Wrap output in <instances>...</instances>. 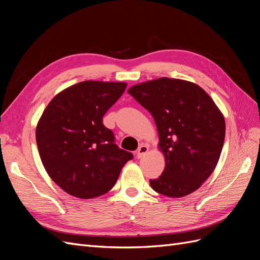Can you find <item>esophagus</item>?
I'll use <instances>...</instances> for the list:
<instances>
[{
	"instance_id": "esophagus-1",
	"label": "esophagus",
	"mask_w": 260,
	"mask_h": 260,
	"mask_svg": "<svg viewBox=\"0 0 260 260\" xmlns=\"http://www.w3.org/2000/svg\"><path fill=\"white\" fill-rule=\"evenodd\" d=\"M147 152H148V146H146V145H141V146L138 148V151H137V157H138L139 159L142 158L143 156L146 155Z\"/></svg>"
}]
</instances>
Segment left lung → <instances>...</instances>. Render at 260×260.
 I'll use <instances>...</instances> for the list:
<instances>
[{"instance_id": "1", "label": "left lung", "mask_w": 260, "mask_h": 260, "mask_svg": "<svg viewBox=\"0 0 260 260\" xmlns=\"http://www.w3.org/2000/svg\"><path fill=\"white\" fill-rule=\"evenodd\" d=\"M128 93L153 116L166 158L161 176L149 180L153 190L169 198L198 190L224 142V118L214 101L199 85L170 78L133 85Z\"/></svg>"}]
</instances>
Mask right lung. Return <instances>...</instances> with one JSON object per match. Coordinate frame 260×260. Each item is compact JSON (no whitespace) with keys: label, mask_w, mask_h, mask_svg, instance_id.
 <instances>
[{"label":"right lung","mask_w":260,"mask_h":260,"mask_svg":"<svg viewBox=\"0 0 260 260\" xmlns=\"http://www.w3.org/2000/svg\"><path fill=\"white\" fill-rule=\"evenodd\" d=\"M125 86L79 82L57 94L43 112L36 130L39 154L49 176L68 194L93 199L107 193L133 158L103 124L104 115Z\"/></svg>","instance_id":"1"}]
</instances>
